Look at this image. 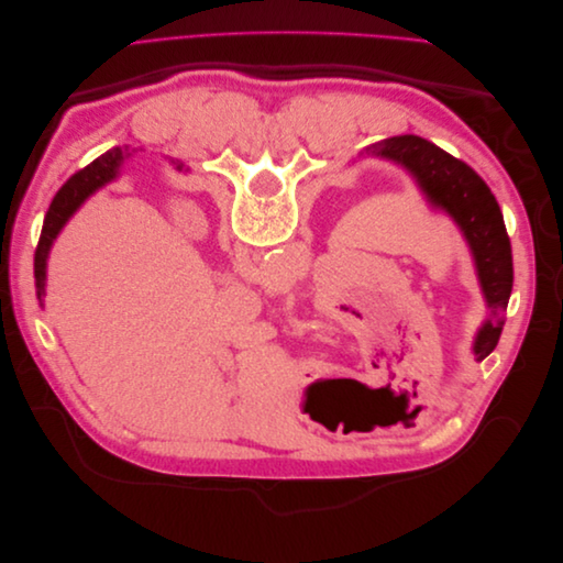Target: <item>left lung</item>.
I'll return each instance as SVG.
<instances>
[{
  "instance_id": "8db88e82",
  "label": "left lung",
  "mask_w": 563,
  "mask_h": 563,
  "mask_svg": "<svg viewBox=\"0 0 563 563\" xmlns=\"http://www.w3.org/2000/svg\"><path fill=\"white\" fill-rule=\"evenodd\" d=\"M364 155L401 164L416 178L432 207L446 211L463 232L490 310V317L474 338L476 362L486 360L500 340L505 310L515 282L512 246H509L496 197L488 190V185L474 174V168L451 157L434 143L420 139V135L385 139L366 147Z\"/></svg>"
}]
</instances>
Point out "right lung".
I'll list each match as a JSON object with an SVG mask.
<instances>
[{
  "label": "right lung",
  "instance_id": "add662e5",
  "mask_svg": "<svg viewBox=\"0 0 563 563\" xmlns=\"http://www.w3.org/2000/svg\"><path fill=\"white\" fill-rule=\"evenodd\" d=\"M122 157L124 155L119 147H114L112 152H106L103 157L96 159L87 168H81L79 174H75L70 180H67L54 197V201H51L44 225H42L40 244L35 251V286H37L40 302L44 298V286H46V258H48L51 246H54V240L67 220H70V216L81 207L84 199L114 178L117 166L122 162Z\"/></svg>",
  "mask_w": 563,
  "mask_h": 563
}]
</instances>
